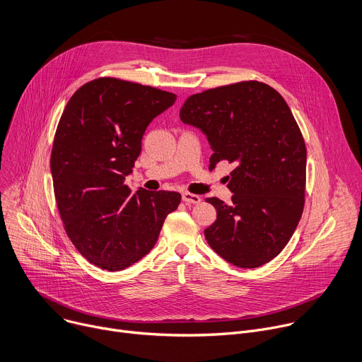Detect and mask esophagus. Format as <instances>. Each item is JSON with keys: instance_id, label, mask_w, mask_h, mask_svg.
Instances as JSON below:
<instances>
[{"instance_id": "34e87169", "label": "esophagus", "mask_w": 362, "mask_h": 362, "mask_svg": "<svg viewBox=\"0 0 362 362\" xmlns=\"http://www.w3.org/2000/svg\"><path fill=\"white\" fill-rule=\"evenodd\" d=\"M182 202L185 204H199L202 202V197L197 196V194H191V192H182Z\"/></svg>"}]
</instances>
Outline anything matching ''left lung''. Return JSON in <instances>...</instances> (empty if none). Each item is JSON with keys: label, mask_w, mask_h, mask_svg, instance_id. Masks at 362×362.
Segmentation results:
<instances>
[{"label": "left lung", "mask_w": 362, "mask_h": 362, "mask_svg": "<svg viewBox=\"0 0 362 362\" xmlns=\"http://www.w3.org/2000/svg\"><path fill=\"white\" fill-rule=\"evenodd\" d=\"M181 122L200 129L213 149L209 168L235 163L232 203L211 197L214 223L204 230L213 251L240 268L280 254L304 207L305 145L281 94L258 81L211 88L187 98Z\"/></svg>", "instance_id": "1"}]
</instances>
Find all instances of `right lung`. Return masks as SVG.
<instances>
[{"mask_svg":"<svg viewBox=\"0 0 362 362\" xmlns=\"http://www.w3.org/2000/svg\"><path fill=\"white\" fill-rule=\"evenodd\" d=\"M175 100L153 87L98 78L64 110L50 155L54 199L69 239L101 269L122 271L142 259L181 202L175 191L132 194L124 184L146 127Z\"/></svg>","mask_w":362,"mask_h":362,"instance_id":"obj_1","label":"right lung"}]
</instances>
